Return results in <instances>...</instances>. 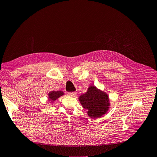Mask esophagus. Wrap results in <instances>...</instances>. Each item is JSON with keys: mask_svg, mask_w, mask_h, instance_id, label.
I'll return each instance as SVG.
<instances>
[{"mask_svg": "<svg viewBox=\"0 0 157 157\" xmlns=\"http://www.w3.org/2000/svg\"><path fill=\"white\" fill-rule=\"evenodd\" d=\"M77 93L76 92H72V93H68V95L70 96V97H75Z\"/></svg>", "mask_w": 157, "mask_h": 157, "instance_id": "esophagus-1", "label": "esophagus"}]
</instances>
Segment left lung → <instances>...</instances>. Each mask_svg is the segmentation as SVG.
Listing matches in <instances>:
<instances>
[{
    "label": "left lung",
    "instance_id": "8db88e82",
    "mask_svg": "<svg viewBox=\"0 0 157 157\" xmlns=\"http://www.w3.org/2000/svg\"><path fill=\"white\" fill-rule=\"evenodd\" d=\"M79 100L83 108L87 110V114L90 118H98L107 113L109 109L108 94L94 86L89 87L87 93L81 95Z\"/></svg>",
    "mask_w": 157,
    "mask_h": 157
}]
</instances>
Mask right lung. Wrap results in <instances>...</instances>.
I'll list each match as a JSON object with an SVG mask.
<instances>
[{"label": "right lung", "mask_w": 157, "mask_h": 157, "mask_svg": "<svg viewBox=\"0 0 157 157\" xmlns=\"http://www.w3.org/2000/svg\"><path fill=\"white\" fill-rule=\"evenodd\" d=\"M63 95H64V93L63 91H60V90H58V91H52L48 94L49 99V100L55 101Z\"/></svg>", "instance_id": "add662e5"}]
</instances>
